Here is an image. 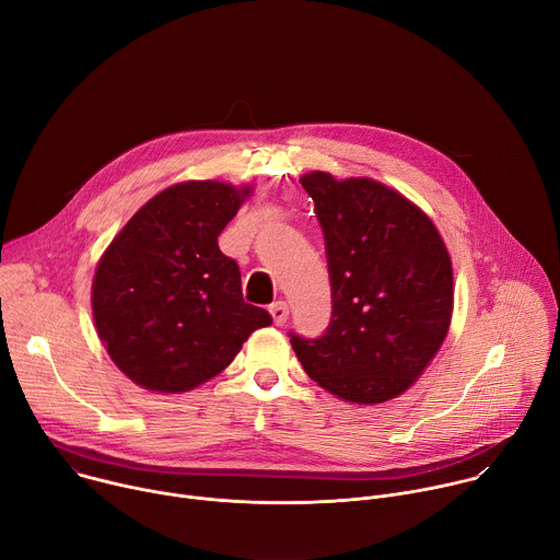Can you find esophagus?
Masks as SVG:
<instances>
[{
    "label": "esophagus",
    "instance_id": "34e87169",
    "mask_svg": "<svg viewBox=\"0 0 560 560\" xmlns=\"http://www.w3.org/2000/svg\"><path fill=\"white\" fill-rule=\"evenodd\" d=\"M270 314H272V322L275 326H283L288 322V303L285 301H277L270 305Z\"/></svg>",
    "mask_w": 560,
    "mask_h": 560
}]
</instances>
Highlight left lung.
I'll return each instance as SVG.
<instances>
[{
  "mask_svg": "<svg viewBox=\"0 0 560 560\" xmlns=\"http://www.w3.org/2000/svg\"><path fill=\"white\" fill-rule=\"evenodd\" d=\"M326 236L332 318L326 332H290L303 370L343 401L372 406L404 394L447 337L452 261L430 217L368 179L301 177Z\"/></svg>",
  "mask_w": 560,
  "mask_h": 560,
  "instance_id": "8db88e82",
  "label": "left lung"
}]
</instances>
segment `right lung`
<instances>
[{"instance_id":"right-lung-1","label":"right lung","mask_w":560,"mask_h":560,"mask_svg":"<svg viewBox=\"0 0 560 560\" xmlns=\"http://www.w3.org/2000/svg\"><path fill=\"white\" fill-rule=\"evenodd\" d=\"M250 188L186 182L152 197L113 238L93 279L97 335L115 365L152 392H186L225 370L272 316L244 301L217 236Z\"/></svg>"}]
</instances>
